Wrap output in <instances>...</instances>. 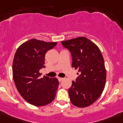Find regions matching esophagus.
Listing matches in <instances>:
<instances>
[{
	"label": "esophagus",
	"mask_w": 123,
	"mask_h": 123,
	"mask_svg": "<svg viewBox=\"0 0 123 123\" xmlns=\"http://www.w3.org/2000/svg\"><path fill=\"white\" fill-rule=\"evenodd\" d=\"M63 78H60V77H58V80H59V82H61L62 80H63Z\"/></svg>",
	"instance_id": "obj_1"
}]
</instances>
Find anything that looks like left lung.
<instances>
[{"mask_svg": "<svg viewBox=\"0 0 123 123\" xmlns=\"http://www.w3.org/2000/svg\"><path fill=\"white\" fill-rule=\"evenodd\" d=\"M61 43L71 52L72 67L80 72L68 89L70 101L76 107H88L99 98L105 88L106 69L103 55L97 45L85 37Z\"/></svg>", "mask_w": 123, "mask_h": 123, "instance_id": "8db88e82", "label": "left lung"}]
</instances>
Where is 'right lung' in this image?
I'll use <instances>...</instances> for the list:
<instances>
[{
  "label": "right lung",
  "mask_w": 123,
  "mask_h": 123,
  "mask_svg": "<svg viewBox=\"0 0 123 123\" xmlns=\"http://www.w3.org/2000/svg\"><path fill=\"white\" fill-rule=\"evenodd\" d=\"M57 45L31 39L18 48L12 62V77L16 89L26 101L36 107L50 103L55 97L59 87L57 78H41L39 70L44 68L47 51Z\"/></svg>",
  "instance_id": "right-lung-1"
}]
</instances>
